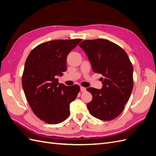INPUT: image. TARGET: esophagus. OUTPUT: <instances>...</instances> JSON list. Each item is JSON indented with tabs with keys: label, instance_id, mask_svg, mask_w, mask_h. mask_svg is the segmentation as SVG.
I'll use <instances>...</instances> for the list:
<instances>
[{
	"label": "esophagus",
	"instance_id": "obj_1",
	"mask_svg": "<svg viewBox=\"0 0 156 156\" xmlns=\"http://www.w3.org/2000/svg\"><path fill=\"white\" fill-rule=\"evenodd\" d=\"M86 90V87H82V86L80 87V91H82V92H83V91H85Z\"/></svg>",
	"mask_w": 156,
	"mask_h": 156
}]
</instances>
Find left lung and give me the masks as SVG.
I'll use <instances>...</instances> for the list:
<instances>
[{"mask_svg": "<svg viewBox=\"0 0 156 156\" xmlns=\"http://www.w3.org/2000/svg\"><path fill=\"white\" fill-rule=\"evenodd\" d=\"M79 46L85 51L94 73L102 74L101 90L89 87L92 100L90 113L102 121H111L122 113L133 88V67L126 53L109 40H84Z\"/></svg>", "mask_w": 156, "mask_h": 156, "instance_id": "left-lung-1", "label": "left lung"}]
</instances>
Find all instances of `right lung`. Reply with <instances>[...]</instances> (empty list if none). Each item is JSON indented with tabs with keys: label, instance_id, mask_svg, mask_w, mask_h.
<instances>
[{
	"label": "right lung",
	"instance_id": "right-lung-1",
	"mask_svg": "<svg viewBox=\"0 0 156 156\" xmlns=\"http://www.w3.org/2000/svg\"><path fill=\"white\" fill-rule=\"evenodd\" d=\"M82 41L57 39L35 47L27 57L22 87L34 114L48 124H58L69 117L70 103L76 98L80 86L58 83L57 76L66 70L68 55Z\"/></svg>",
	"mask_w": 156,
	"mask_h": 156
}]
</instances>
